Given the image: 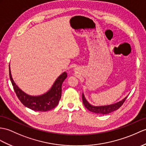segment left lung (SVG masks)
<instances>
[{"mask_svg":"<svg viewBox=\"0 0 146 146\" xmlns=\"http://www.w3.org/2000/svg\"><path fill=\"white\" fill-rule=\"evenodd\" d=\"M126 96L123 100H121L117 103H114L111 105H108V106H93L91 105L88 101L86 100L85 98H84L83 94H82V100L83 103L84 105V106L87 108L89 111L93 112V113H96V114H106L112 113L114 111L119 109V108L123 104L124 101H126Z\"/></svg>","mask_w":146,"mask_h":146,"instance_id":"1","label":"left lung"}]
</instances>
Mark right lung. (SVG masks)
Returning a JSON list of instances; mask_svg holds the SVG:
<instances>
[{"instance_id": "right-lung-1", "label": "right lung", "mask_w": 146, "mask_h": 146, "mask_svg": "<svg viewBox=\"0 0 146 146\" xmlns=\"http://www.w3.org/2000/svg\"><path fill=\"white\" fill-rule=\"evenodd\" d=\"M9 76L13 86V90L19 100L26 107L33 111H47L55 108L59 103L62 96V83L66 79L67 74L64 72L58 78L48 92L38 96H29L20 90L13 81L9 65Z\"/></svg>"}]
</instances>
